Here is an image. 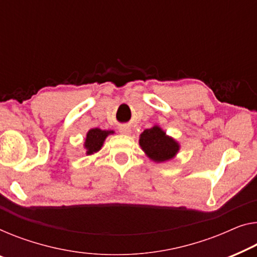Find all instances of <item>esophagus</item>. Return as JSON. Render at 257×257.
<instances>
[{"label": "esophagus", "mask_w": 257, "mask_h": 257, "mask_svg": "<svg viewBox=\"0 0 257 257\" xmlns=\"http://www.w3.org/2000/svg\"><path fill=\"white\" fill-rule=\"evenodd\" d=\"M120 133L123 134V135H129L132 133V130L127 125H122V127H120Z\"/></svg>", "instance_id": "obj_1"}]
</instances>
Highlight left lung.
I'll return each instance as SVG.
<instances>
[{"mask_svg": "<svg viewBox=\"0 0 257 257\" xmlns=\"http://www.w3.org/2000/svg\"><path fill=\"white\" fill-rule=\"evenodd\" d=\"M140 145L145 155L156 163L167 162L174 158L180 149L178 142L167 136L158 125L145 129L141 134Z\"/></svg>", "mask_w": 257, "mask_h": 257, "instance_id": "1", "label": "left lung"}]
</instances>
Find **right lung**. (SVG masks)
<instances>
[{"instance_id":"1","label":"right lung","mask_w":257,"mask_h":257,"mask_svg":"<svg viewBox=\"0 0 257 257\" xmlns=\"http://www.w3.org/2000/svg\"><path fill=\"white\" fill-rule=\"evenodd\" d=\"M113 133V130H101L99 128L90 129L86 134L85 142H84V148L86 149V155H93V153L100 150L106 137Z\"/></svg>"}]
</instances>
